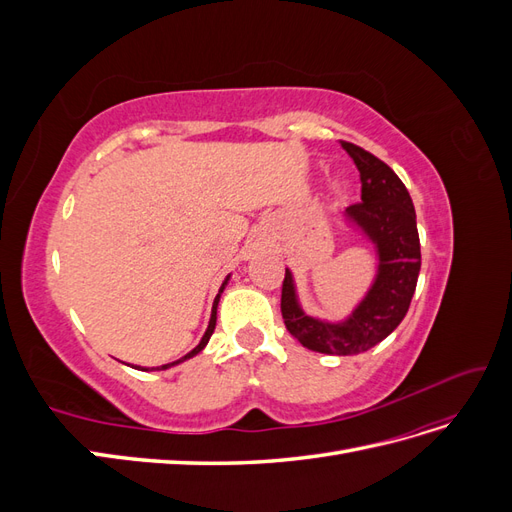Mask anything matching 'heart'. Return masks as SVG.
I'll use <instances>...</instances> for the list:
<instances>
[{
  "instance_id": "obj_1",
  "label": "heart",
  "mask_w": 512,
  "mask_h": 512,
  "mask_svg": "<svg viewBox=\"0 0 512 512\" xmlns=\"http://www.w3.org/2000/svg\"><path fill=\"white\" fill-rule=\"evenodd\" d=\"M339 190H342V188H339Z\"/></svg>"
}]
</instances>
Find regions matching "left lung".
<instances>
[{"label": "left lung", "mask_w": 512, "mask_h": 512, "mask_svg": "<svg viewBox=\"0 0 512 512\" xmlns=\"http://www.w3.org/2000/svg\"><path fill=\"white\" fill-rule=\"evenodd\" d=\"M359 168L361 200L346 209V218L361 226L376 243L380 265L374 286L346 322L329 324L303 314L286 269L282 284V318L288 333L322 354H361L389 337L408 314L421 271V241L416 213L406 185L391 166L363 147L342 141Z\"/></svg>", "instance_id": "1"}]
</instances>
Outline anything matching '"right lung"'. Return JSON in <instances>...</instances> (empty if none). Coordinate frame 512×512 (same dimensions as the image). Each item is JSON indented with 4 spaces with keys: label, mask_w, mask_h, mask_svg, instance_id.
Instances as JSON below:
<instances>
[{
    "label": "right lung",
    "mask_w": 512,
    "mask_h": 512,
    "mask_svg": "<svg viewBox=\"0 0 512 512\" xmlns=\"http://www.w3.org/2000/svg\"><path fill=\"white\" fill-rule=\"evenodd\" d=\"M226 282H228V277H226ZM226 282L222 284V288H220V294H222V290H224V286H226ZM220 294L218 297H215V301H213V309H211V320H209V327H207V331H205V335H203V339H200V344L192 350V352H188L183 356V359H179V361H175V363H168V365H162V367H156V369H168V367H173V365H177V363H181V361H185V359H190V356H194V354H198L200 350H203L205 346H207V342H209V337L213 335V329H215V318H218V303H220ZM134 369H138V367H134ZM153 369V367H151ZM147 371V369H145Z\"/></svg>",
    "instance_id": "add662e5"
}]
</instances>
